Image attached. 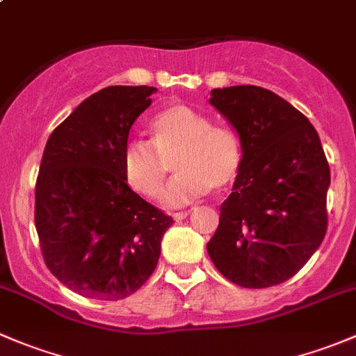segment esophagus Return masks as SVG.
<instances>
[{
  "label": "esophagus",
  "mask_w": 356,
  "mask_h": 356,
  "mask_svg": "<svg viewBox=\"0 0 356 356\" xmlns=\"http://www.w3.org/2000/svg\"><path fill=\"white\" fill-rule=\"evenodd\" d=\"M189 213H191V211H177V213H174L172 217H174L175 222H179V220H184L186 217H189Z\"/></svg>",
  "instance_id": "esophagus-1"
}]
</instances>
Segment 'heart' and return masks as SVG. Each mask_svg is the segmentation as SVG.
<instances>
[{
    "mask_svg": "<svg viewBox=\"0 0 356 356\" xmlns=\"http://www.w3.org/2000/svg\"><path fill=\"white\" fill-rule=\"evenodd\" d=\"M152 141L132 139L122 152L127 184L145 198H156L174 158L177 172L161 201L168 208L195 203L211 188L231 184L241 167V146L229 129L186 105L161 110L149 124Z\"/></svg>",
    "mask_w": 356,
    "mask_h": 356,
    "instance_id": "b5f03b06",
    "label": "heart"
}]
</instances>
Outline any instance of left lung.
I'll use <instances>...</instances> for the list:
<instances>
[{
    "label": "left lung",
    "mask_w": 356,
    "mask_h": 356,
    "mask_svg": "<svg viewBox=\"0 0 356 356\" xmlns=\"http://www.w3.org/2000/svg\"><path fill=\"white\" fill-rule=\"evenodd\" d=\"M210 105L236 129L243 155L207 251L234 284H281L327 231L331 172L321 138L300 110L258 86L211 89Z\"/></svg>",
    "instance_id": "8db88e82"
}]
</instances>
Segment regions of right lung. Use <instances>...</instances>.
Masks as SVG:
<instances>
[{"mask_svg": "<svg viewBox=\"0 0 356 356\" xmlns=\"http://www.w3.org/2000/svg\"><path fill=\"white\" fill-rule=\"evenodd\" d=\"M156 88L110 86L51 132L35 182V231L51 274L86 298L115 301L155 270L172 217L127 186L122 152Z\"/></svg>", "mask_w": 356, "mask_h": 356, "instance_id": "1", "label": "right lung"}]
</instances>
